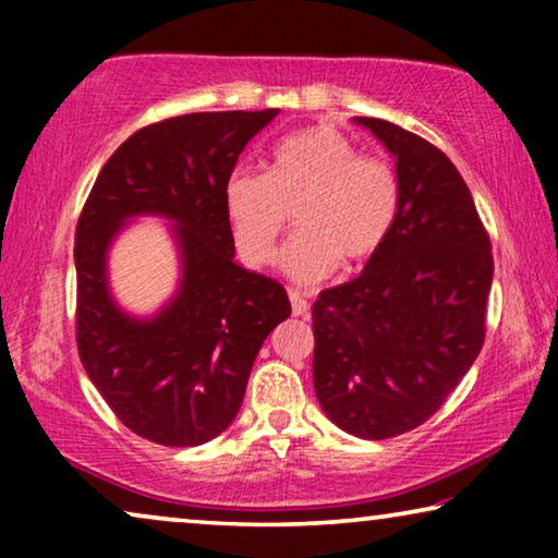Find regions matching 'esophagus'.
Here are the masks:
<instances>
[{
  "label": "esophagus",
  "mask_w": 558,
  "mask_h": 558,
  "mask_svg": "<svg viewBox=\"0 0 558 558\" xmlns=\"http://www.w3.org/2000/svg\"><path fill=\"white\" fill-rule=\"evenodd\" d=\"M289 302H292L294 317H304V315H307V312H310L307 294L300 292V289H289Z\"/></svg>",
  "instance_id": "34e87169"
}]
</instances>
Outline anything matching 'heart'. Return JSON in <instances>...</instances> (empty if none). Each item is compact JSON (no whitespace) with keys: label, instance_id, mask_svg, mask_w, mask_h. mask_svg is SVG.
<instances>
[{"label":"heart","instance_id":"heart-1","mask_svg":"<svg viewBox=\"0 0 558 558\" xmlns=\"http://www.w3.org/2000/svg\"><path fill=\"white\" fill-rule=\"evenodd\" d=\"M399 178L380 157L361 155L330 124L300 129L271 151L269 172L233 170L223 213L243 264L269 266L289 210L300 233L281 251V269L296 284L330 277L342 258L357 266L378 256L399 218Z\"/></svg>","mask_w":558,"mask_h":558}]
</instances>
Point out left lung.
I'll return each mask as SVG.
<instances>
[{"label":"left lung","mask_w":558,"mask_h":558,"mask_svg":"<svg viewBox=\"0 0 558 558\" xmlns=\"http://www.w3.org/2000/svg\"><path fill=\"white\" fill-rule=\"evenodd\" d=\"M396 157L399 218L361 277L312 307V378L342 432L391 439L424 424L485 342L490 235L445 151L384 119L355 117Z\"/></svg>","instance_id":"left-lung-1"}]
</instances>
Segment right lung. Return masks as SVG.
Listing matches in <instances>:
<instances>
[{"label": "right lung", "mask_w": 558, "mask_h": 558, "mask_svg": "<svg viewBox=\"0 0 558 558\" xmlns=\"http://www.w3.org/2000/svg\"><path fill=\"white\" fill-rule=\"evenodd\" d=\"M203 111L134 132L109 157L75 226V342L88 378L126 429L197 447L239 414L258 348L292 315L287 289L235 264L223 185L243 147L277 117ZM175 220L183 281L151 320L112 304L105 251L123 220Z\"/></svg>", "instance_id": "add662e5"}]
</instances>
